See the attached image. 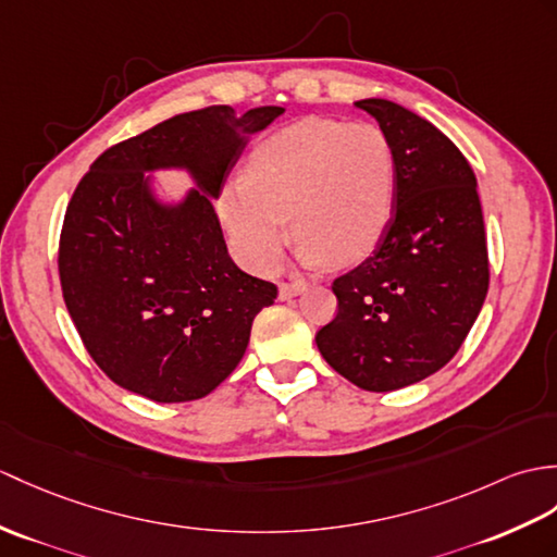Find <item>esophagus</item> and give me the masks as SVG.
I'll use <instances>...</instances> for the list:
<instances>
[{"label":"esophagus","instance_id":"1","mask_svg":"<svg viewBox=\"0 0 557 557\" xmlns=\"http://www.w3.org/2000/svg\"><path fill=\"white\" fill-rule=\"evenodd\" d=\"M306 292V284L292 282V284H280V301H289L292 296H299Z\"/></svg>","mask_w":557,"mask_h":557}]
</instances>
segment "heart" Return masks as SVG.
Segmentation results:
<instances>
[{
	"mask_svg": "<svg viewBox=\"0 0 557 557\" xmlns=\"http://www.w3.org/2000/svg\"><path fill=\"white\" fill-rule=\"evenodd\" d=\"M396 159L374 123L304 119L263 139L244 180L218 197L232 253L253 273H273L292 235L306 265H354L389 230Z\"/></svg>",
	"mask_w": 557,
	"mask_h": 557,
	"instance_id": "b5f03b06",
	"label": "heart"
}]
</instances>
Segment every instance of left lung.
I'll return each mask as SVG.
<instances>
[{"instance_id":"8db88e82","label":"left lung","mask_w":557,"mask_h":557,"mask_svg":"<svg viewBox=\"0 0 557 557\" xmlns=\"http://www.w3.org/2000/svg\"><path fill=\"white\" fill-rule=\"evenodd\" d=\"M389 137L396 206L377 249L334 280L339 310L315 334L322 358L366 392L404 389L442 370L488 292L476 177L430 121L389 99H360Z\"/></svg>"}]
</instances>
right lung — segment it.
<instances>
[{
    "instance_id": "right-lung-1",
    "label": "right lung",
    "mask_w": 557,
    "mask_h": 557,
    "mask_svg": "<svg viewBox=\"0 0 557 557\" xmlns=\"http://www.w3.org/2000/svg\"><path fill=\"white\" fill-rule=\"evenodd\" d=\"M282 107L173 115L107 149L75 187L63 220V301L95 363L157 404L211 394L239 366L258 310L277 287L227 253L213 201L251 135ZM195 185L168 200L156 173Z\"/></svg>"
}]
</instances>
